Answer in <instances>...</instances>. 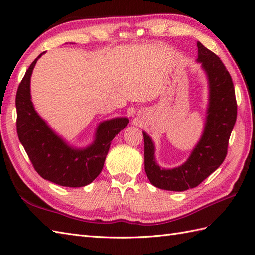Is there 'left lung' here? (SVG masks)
Segmentation results:
<instances>
[{
  "mask_svg": "<svg viewBox=\"0 0 255 255\" xmlns=\"http://www.w3.org/2000/svg\"><path fill=\"white\" fill-rule=\"evenodd\" d=\"M197 62L202 63L209 82V104L203 136L185 163L171 170L161 169L154 159V144L147 133L144 170L150 183L166 191L183 192L198 186L223 163L237 119L235 86L220 58L197 42Z\"/></svg>",
  "mask_w": 255,
  "mask_h": 255,
  "instance_id": "left-lung-1",
  "label": "left lung"
}]
</instances>
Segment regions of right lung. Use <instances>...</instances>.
<instances>
[{
	"label": "right lung",
	"mask_w": 255,
	"mask_h": 255,
	"mask_svg": "<svg viewBox=\"0 0 255 255\" xmlns=\"http://www.w3.org/2000/svg\"><path fill=\"white\" fill-rule=\"evenodd\" d=\"M42 53L29 66L16 93L18 139L34 169L42 178L61 186H85L100 175L112 140L129 121L126 117H117L101 123L94 142L88 148L74 149L68 145L38 115L30 100L32 69Z\"/></svg>",
	"instance_id": "add662e5"
}]
</instances>
